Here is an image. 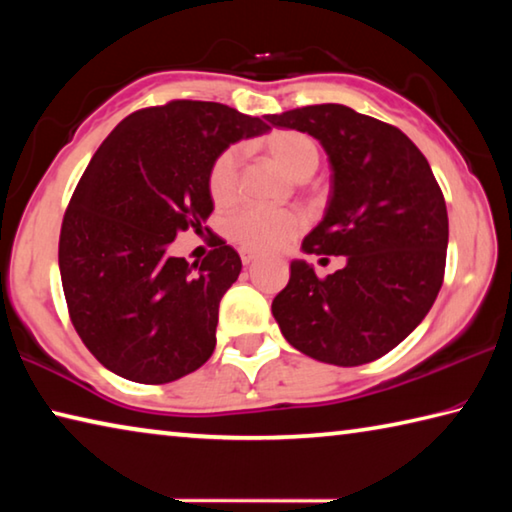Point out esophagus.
<instances>
[{
	"instance_id": "34e87169",
	"label": "esophagus",
	"mask_w": 512,
	"mask_h": 512,
	"mask_svg": "<svg viewBox=\"0 0 512 512\" xmlns=\"http://www.w3.org/2000/svg\"><path fill=\"white\" fill-rule=\"evenodd\" d=\"M257 257H259V255H255V253H248V250H241V262H244L246 266L253 264Z\"/></svg>"
}]
</instances>
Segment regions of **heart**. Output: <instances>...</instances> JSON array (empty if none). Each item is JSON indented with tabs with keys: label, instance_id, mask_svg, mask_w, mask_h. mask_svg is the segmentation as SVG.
I'll list each match as a JSON object with an SVG mask.
<instances>
[{
	"label": "heart",
	"instance_id": "b5f03b06",
	"mask_svg": "<svg viewBox=\"0 0 512 512\" xmlns=\"http://www.w3.org/2000/svg\"><path fill=\"white\" fill-rule=\"evenodd\" d=\"M262 146L268 158L280 164L291 178L305 180L318 167V146L309 135L300 131H273L268 133ZM239 185V151L225 149L219 158L212 162L210 176H207V189L212 201L225 207L232 205L237 198ZM305 225L302 214L296 210H248L237 212L225 225L228 237L248 253H271L298 235Z\"/></svg>",
	"mask_w": 512,
	"mask_h": 512
}]
</instances>
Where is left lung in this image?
I'll return each instance as SVG.
<instances>
[{
	"instance_id": "8db88e82",
	"label": "left lung",
	"mask_w": 512,
	"mask_h": 512,
	"mask_svg": "<svg viewBox=\"0 0 512 512\" xmlns=\"http://www.w3.org/2000/svg\"><path fill=\"white\" fill-rule=\"evenodd\" d=\"M266 119L323 144L332 192L302 250L348 262L327 277L291 262L271 307L277 325L293 348L334 366L384 357L422 323L443 287L449 221L429 162L400 128L341 103Z\"/></svg>"
}]
</instances>
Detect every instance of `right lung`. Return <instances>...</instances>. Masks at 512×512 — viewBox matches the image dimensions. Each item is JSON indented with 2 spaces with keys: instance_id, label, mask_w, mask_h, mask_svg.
<instances>
[{
  "instance_id": "obj_1",
  "label": "right lung",
  "mask_w": 512,
  "mask_h": 512,
  "mask_svg": "<svg viewBox=\"0 0 512 512\" xmlns=\"http://www.w3.org/2000/svg\"><path fill=\"white\" fill-rule=\"evenodd\" d=\"M271 131L214 101L176 99L128 115L94 153L60 225L58 266L69 318L94 359L137 384H167L212 357L237 250L214 235L201 264L171 257L214 203L212 162Z\"/></svg>"
}]
</instances>
